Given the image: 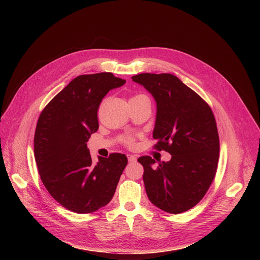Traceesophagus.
<instances>
[{
  "instance_id": "1",
  "label": "esophagus",
  "mask_w": 260,
  "mask_h": 260,
  "mask_svg": "<svg viewBox=\"0 0 260 260\" xmlns=\"http://www.w3.org/2000/svg\"><path fill=\"white\" fill-rule=\"evenodd\" d=\"M127 159L129 162H135L137 161V158L135 155H132V154H127Z\"/></svg>"
}]
</instances>
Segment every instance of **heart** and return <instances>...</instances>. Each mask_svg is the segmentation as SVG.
I'll return each instance as SVG.
<instances>
[{
	"label": "heart",
	"instance_id": "1",
	"mask_svg": "<svg viewBox=\"0 0 260 260\" xmlns=\"http://www.w3.org/2000/svg\"><path fill=\"white\" fill-rule=\"evenodd\" d=\"M142 95H143V94H136V95L132 96V99L138 98V96H142ZM123 141H124V143H126V144H128V145L133 144V139H132V138H125V139H123Z\"/></svg>",
	"mask_w": 260,
	"mask_h": 260
}]
</instances>
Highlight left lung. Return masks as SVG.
<instances>
[{
  "label": "left lung",
  "mask_w": 260,
  "mask_h": 260,
  "mask_svg": "<svg viewBox=\"0 0 260 260\" xmlns=\"http://www.w3.org/2000/svg\"><path fill=\"white\" fill-rule=\"evenodd\" d=\"M156 102L153 138L157 150L172 158L158 162L150 156L144 168L148 199L165 212L179 214L193 208L212 184L219 158V136L209 105L172 74L143 73L132 77Z\"/></svg>",
  "instance_id": "1"
}]
</instances>
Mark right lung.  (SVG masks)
I'll list each match as a JSON object with an SVG mask.
<instances>
[{
	"label": "right lung",
	"instance_id": "add662e5",
	"mask_svg": "<svg viewBox=\"0 0 260 260\" xmlns=\"http://www.w3.org/2000/svg\"><path fill=\"white\" fill-rule=\"evenodd\" d=\"M124 83L107 72L78 76L40 114L34 138L37 167L50 196L72 212L87 214L105 207L127 165L121 153L99 156L92 164L86 144L99 128L102 100Z\"/></svg>",
	"mask_w": 260,
	"mask_h": 260
}]
</instances>
